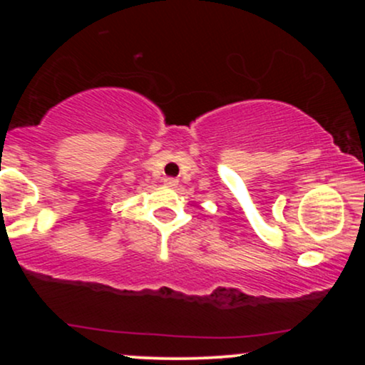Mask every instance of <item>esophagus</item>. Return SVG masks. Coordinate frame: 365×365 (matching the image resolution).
Here are the masks:
<instances>
[{
  "label": "esophagus",
  "mask_w": 365,
  "mask_h": 365,
  "mask_svg": "<svg viewBox=\"0 0 365 365\" xmlns=\"http://www.w3.org/2000/svg\"><path fill=\"white\" fill-rule=\"evenodd\" d=\"M165 183L168 187H177L178 185V180L177 178H165Z\"/></svg>",
  "instance_id": "1"
}]
</instances>
